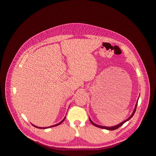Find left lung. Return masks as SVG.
I'll return each instance as SVG.
<instances>
[{"instance_id": "left-lung-1", "label": "left lung", "mask_w": 156, "mask_h": 156, "mask_svg": "<svg viewBox=\"0 0 156 156\" xmlns=\"http://www.w3.org/2000/svg\"><path fill=\"white\" fill-rule=\"evenodd\" d=\"M137 103H138V101H137V102H136V105H135V108H134V110H133V113H132V115L128 118V119H126V120H124V122H121V123H120L119 124H118V125H116V126H112V127H106V126H99V125H97V124H94V122L91 120V119H90L89 118V120H90V122L94 126H96V127H100V128H102V129H107V130H115V129H118V128H119V127H120V126H122V125H123L126 122H127V120H129L130 119H131L132 118V116H133V115H134V114H135V111H136V106H137Z\"/></svg>"}]
</instances>
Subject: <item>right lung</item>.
Instances as JSON below:
<instances>
[{"label": "right lung", "mask_w": 156, "mask_h": 156, "mask_svg": "<svg viewBox=\"0 0 156 156\" xmlns=\"http://www.w3.org/2000/svg\"><path fill=\"white\" fill-rule=\"evenodd\" d=\"M65 119H66V117H64V119L61 121L60 122H59L58 124H55V125H54V126H49V127H37V126H34V125H33L32 124V126H34V127H37V128H40V129H41V128H42V129H46V128H49V127H55V126H58V125H60L61 123H62V122H63V121L65 120Z\"/></svg>", "instance_id": "add662e5"}]
</instances>
